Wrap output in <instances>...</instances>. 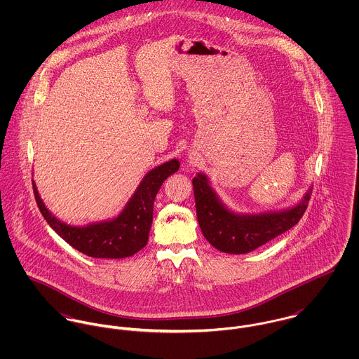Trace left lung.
<instances>
[{"label": "left lung", "instance_id": "left-lung-1", "mask_svg": "<svg viewBox=\"0 0 359 359\" xmlns=\"http://www.w3.org/2000/svg\"><path fill=\"white\" fill-rule=\"evenodd\" d=\"M196 215L205 239L217 250L245 255L293 228L306 212L312 187L297 205L259 214H242L222 203L203 172L192 180Z\"/></svg>", "mask_w": 359, "mask_h": 359}]
</instances>
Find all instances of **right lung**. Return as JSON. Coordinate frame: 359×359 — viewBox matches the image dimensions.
I'll list each match as a JSON object with an SVG mask.
<instances>
[{"label":"right lung","instance_id":"right-lung-1","mask_svg":"<svg viewBox=\"0 0 359 359\" xmlns=\"http://www.w3.org/2000/svg\"><path fill=\"white\" fill-rule=\"evenodd\" d=\"M178 168L180 161L177 158L154 167L142 178L117 217L83 226H74L56 218L44 205L34 180L33 189L43 217L72 248L94 258H126L134 256L147 246L154 221V198L161 184Z\"/></svg>","mask_w":359,"mask_h":359}]
</instances>
